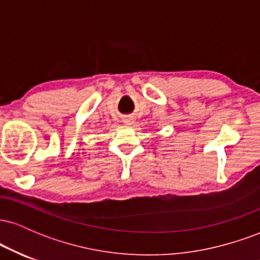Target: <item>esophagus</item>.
Segmentation results:
<instances>
[{
  "label": "esophagus",
  "instance_id": "obj_1",
  "mask_svg": "<svg viewBox=\"0 0 260 260\" xmlns=\"http://www.w3.org/2000/svg\"><path fill=\"white\" fill-rule=\"evenodd\" d=\"M124 123H127V124H131L132 123V118H129V117H127V118H124Z\"/></svg>",
  "mask_w": 260,
  "mask_h": 260
}]
</instances>
